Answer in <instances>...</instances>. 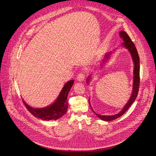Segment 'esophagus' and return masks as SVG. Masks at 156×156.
<instances>
[{"label": "esophagus", "instance_id": "esophagus-1", "mask_svg": "<svg viewBox=\"0 0 156 156\" xmlns=\"http://www.w3.org/2000/svg\"><path fill=\"white\" fill-rule=\"evenodd\" d=\"M77 80L79 81H83L85 80V76H84V73H80L78 75L77 78H76Z\"/></svg>", "mask_w": 156, "mask_h": 156}]
</instances>
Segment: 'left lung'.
Masks as SVG:
<instances>
[{"label": "left lung", "mask_w": 156, "mask_h": 156, "mask_svg": "<svg viewBox=\"0 0 156 156\" xmlns=\"http://www.w3.org/2000/svg\"><path fill=\"white\" fill-rule=\"evenodd\" d=\"M119 36L123 40L124 42L122 43L121 45L122 47H124V48H126V49L128 50V51H129L131 57L134 63V72H133V90H132V93L131 95V97L129 98V101H127V103H126V105L124 106V108L122 109V110L118 112V114H116L115 115H111V116H104V115H98L97 113H96L93 109H92L90 103V99H89V103H90V107L92 109V111L94 112V113H95V115L103 121H112L114 119H116L119 117H121L123 114H124V112L128 109V108L131 106V105L134 102L137 96V93H138V91H139V82H140V76H139V70H140V64H139V56L137 51V49L134 44L133 42L132 41V40H131V38H129V35L127 34L126 32H125L124 31H120L119 32ZM111 52L109 53H106L104 56V58L102 60L101 64H100V66H103V65H104V63H106V62L108 61V60L110 58V55H111ZM91 75H90L87 80V83L88 84H89L91 79Z\"/></svg>", "instance_id": "left-lung-1"}]
</instances>
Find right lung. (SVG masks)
<instances>
[{
    "mask_svg": "<svg viewBox=\"0 0 156 156\" xmlns=\"http://www.w3.org/2000/svg\"><path fill=\"white\" fill-rule=\"evenodd\" d=\"M73 83V80L66 82L55 101L45 108H34L27 105L24 100H23V103L29 112L37 118L46 121L58 119L62 117L67 111V98Z\"/></svg>",
    "mask_w": 156,
    "mask_h": 156,
    "instance_id": "1",
    "label": "right lung"
}]
</instances>
